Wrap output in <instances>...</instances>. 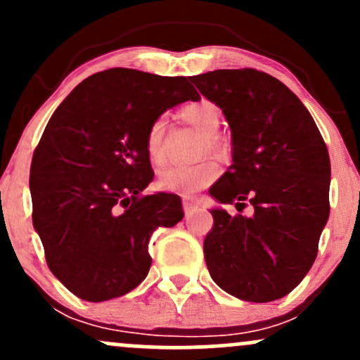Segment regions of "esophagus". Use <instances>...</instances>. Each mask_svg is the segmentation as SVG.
Listing matches in <instances>:
<instances>
[{"label": "esophagus", "mask_w": 360, "mask_h": 360, "mask_svg": "<svg viewBox=\"0 0 360 360\" xmlns=\"http://www.w3.org/2000/svg\"><path fill=\"white\" fill-rule=\"evenodd\" d=\"M183 208H184L186 217H193V214L196 213L198 210H200V206H198L196 201H193V200H189V198H186V200H183Z\"/></svg>", "instance_id": "34e87169"}]
</instances>
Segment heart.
<instances>
[{"label":"heart","instance_id":"heart-1","mask_svg":"<svg viewBox=\"0 0 360 360\" xmlns=\"http://www.w3.org/2000/svg\"><path fill=\"white\" fill-rule=\"evenodd\" d=\"M181 117L205 135L203 152L210 150L213 154H221L223 146L217 137L218 128L221 125V111L214 103L206 100L191 103L181 110ZM164 128H166L164 120L157 118L147 130L146 150L152 162H160L162 157L160 147H162ZM218 174H220V166L217 160L206 159L194 166H167L160 169L155 184L162 191L193 194L212 184Z\"/></svg>","mask_w":360,"mask_h":360}]
</instances>
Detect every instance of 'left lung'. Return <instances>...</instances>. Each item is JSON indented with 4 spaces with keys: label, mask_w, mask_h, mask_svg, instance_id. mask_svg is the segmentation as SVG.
<instances>
[{
    "label": "left lung",
    "mask_w": 360,
    "mask_h": 360,
    "mask_svg": "<svg viewBox=\"0 0 360 360\" xmlns=\"http://www.w3.org/2000/svg\"><path fill=\"white\" fill-rule=\"evenodd\" d=\"M189 81L221 108L232 130V166L210 189V276L252 303L286 296L311 269L330 214V157L315 120L279 79L255 69H218Z\"/></svg>",
    "instance_id": "left-lung-1"
}]
</instances>
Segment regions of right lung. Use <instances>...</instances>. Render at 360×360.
I'll return each instance as SVG.
<instances>
[{"label":"right lung","instance_id":"add662e5","mask_svg":"<svg viewBox=\"0 0 360 360\" xmlns=\"http://www.w3.org/2000/svg\"><path fill=\"white\" fill-rule=\"evenodd\" d=\"M200 100L188 77L115 68L84 79L53 111L34 152V229L52 274L100 303L137 288L150 269V235L183 220L179 196H142L154 179L148 127Z\"/></svg>","mask_w":360,"mask_h":360}]
</instances>
